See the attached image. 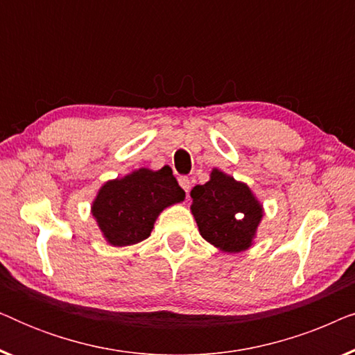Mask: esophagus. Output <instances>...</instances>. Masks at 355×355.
Instances as JSON below:
<instances>
[{
  "instance_id": "34e87169",
  "label": "esophagus",
  "mask_w": 355,
  "mask_h": 355,
  "mask_svg": "<svg viewBox=\"0 0 355 355\" xmlns=\"http://www.w3.org/2000/svg\"><path fill=\"white\" fill-rule=\"evenodd\" d=\"M178 182H179V186L184 189V191L189 192V189H191V179H189L187 176H179Z\"/></svg>"
}]
</instances>
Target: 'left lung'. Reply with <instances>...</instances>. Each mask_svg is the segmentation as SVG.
Returning <instances> with one entry per match:
<instances>
[{"label":"left lung","mask_w":355,"mask_h":355,"mask_svg":"<svg viewBox=\"0 0 355 355\" xmlns=\"http://www.w3.org/2000/svg\"><path fill=\"white\" fill-rule=\"evenodd\" d=\"M192 213L205 241L225 252L249 249L261 220V205L245 184L218 169L191 192Z\"/></svg>","instance_id":"left-lung-1"}]
</instances>
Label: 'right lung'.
I'll return each mask as SVG.
<instances>
[{
  "label": "right lung",
  "mask_w": 355,
  "mask_h": 355,
  "mask_svg": "<svg viewBox=\"0 0 355 355\" xmlns=\"http://www.w3.org/2000/svg\"><path fill=\"white\" fill-rule=\"evenodd\" d=\"M169 166L159 171L139 169L106 182L96 196L92 213L110 244L123 247L147 239L163 208L184 200Z\"/></svg>",
  "instance_id": "add662e5"
}]
</instances>
